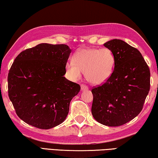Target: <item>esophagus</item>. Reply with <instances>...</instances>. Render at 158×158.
<instances>
[{"mask_svg": "<svg viewBox=\"0 0 158 158\" xmlns=\"http://www.w3.org/2000/svg\"><path fill=\"white\" fill-rule=\"evenodd\" d=\"M87 89H88V87H87V86H86V85H85L83 84L81 85V90H82V91H84V90H87Z\"/></svg>", "mask_w": 158, "mask_h": 158, "instance_id": "esophagus-1", "label": "esophagus"}]
</instances>
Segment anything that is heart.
<instances>
[{
    "label": "heart",
    "mask_w": 158,
    "mask_h": 158,
    "mask_svg": "<svg viewBox=\"0 0 158 158\" xmlns=\"http://www.w3.org/2000/svg\"><path fill=\"white\" fill-rule=\"evenodd\" d=\"M73 61H69L66 65L68 74L74 80L81 78L85 73L90 83L101 85L106 82L114 69L115 59L108 48H85L77 51L73 55Z\"/></svg>",
    "instance_id": "1"
}]
</instances>
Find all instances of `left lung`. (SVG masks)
<instances>
[{
	"label": "left lung",
	"instance_id": "obj_1",
	"mask_svg": "<svg viewBox=\"0 0 158 158\" xmlns=\"http://www.w3.org/2000/svg\"><path fill=\"white\" fill-rule=\"evenodd\" d=\"M113 53L114 70L109 79L92 89V114L103 125L130 122L142 110L150 90L149 67L137 49L113 39L103 44Z\"/></svg>",
	"mask_w": 158,
	"mask_h": 158
}]
</instances>
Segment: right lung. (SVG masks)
Wrapping results in <instances>:
<instances>
[{
  "mask_svg": "<svg viewBox=\"0 0 158 158\" xmlns=\"http://www.w3.org/2000/svg\"><path fill=\"white\" fill-rule=\"evenodd\" d=\"M71 52L64 44L40 43L15 58L7 76L8 95L21 120L43 130L66 120L70 102L81 90L64 76Z\"/></svg>",
  "mask_w": 158,
  "mask_h": 158,
  "instance_id": "obj_1",
  "label": "right lung"
}]
</instances>
